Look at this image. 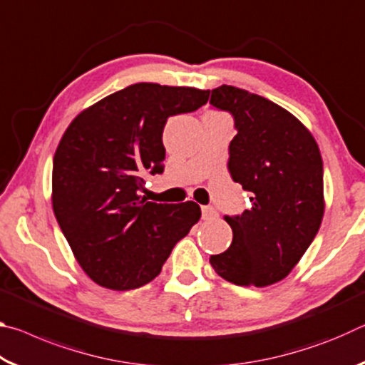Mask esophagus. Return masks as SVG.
Returning a JSON list of instances; mask_svg holds the SVG:
<instances>
[{
	"instance_id": "esophagus-1",
	"label": "esophagus",
	"mask_w": 365,
	"mask_h": 365,
	"mask_svg": "<svg viewBox=\"0 0 365 365\" xmlns=\"http://www.w3.org/2000/svg\"><path fill=\"white\" fill-rule=\"evenodd\" d=\"M201 212H202V219H205V220L212 219V217H215V215H217V211H215L212 206H202Z\"/></svg>"
}]
</instances>
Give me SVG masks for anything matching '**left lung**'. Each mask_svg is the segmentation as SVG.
Returning a JSON list of instances; mask_svg holds the SVG:
<instances>
[{
    "mask_svg": "<svg viewBox=\"0 0 365 365\" xmlns=\"http://www.w3.org/2000/svg\"><path fill=\"white\" fill-rule=\"evenodd\" d=\"M209 103L233 115L227 165L251 201L242 215H225L232 245L209 262L235 285L267 287L293 270L322 224V156L312 133L262 96L222 85Z\"/></svg>",
    "mask_w": 365,
    "mask_h": 365,
    "instance_id": "left-lung-1",
    "label": "left lung"
}]
</instances>
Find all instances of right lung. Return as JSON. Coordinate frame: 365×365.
<instances>
[{
    "mask_svg": "<svg viewBox=\"0 0 365 365\" xmlns=\"http://www.w3.org/2000/svg\"><path fill=\"white\" fill-rule=\"evenodd\" d=\"M209 90L135 83L82 110L53 159V211L80 267L109 289L140 288L160 274L201 217L193 201H148L146 174L164 170V125L193 113Z\"/></svg>",
    "mask_w": 365,
    "mask_h": 365,
    "instance_id": "right-lung-1",
    "label": "right lung"
}]
</instances>
